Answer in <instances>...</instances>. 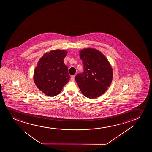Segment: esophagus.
<instances>
[{"instance_id":"1","label":"esophagus","mask_w":152,"mask_h":152,"mask_svg":"<svg viewBox=\"0 0 152 152\" xmlns=\"http://www.w3.org/2000/svg\"><path fill=\"white\" fill-rule=\"evenodd\" d=\"M75 75H73V76H71V80L72 81H73V80H74V79H75Z\"/></svg>"}]
</instances>
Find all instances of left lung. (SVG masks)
<instances>
[{"label":"left lung","mask_w":152,"mask_h":152,"mask_svg":"<svg viewBox=\"0 0 152 152\" xmlns=\"http://www.w3.org/2000/svg\"><path fill=\"white\" fill-rule=\"evenodd\" d=\"M83 64V73L78 74L75 80L86 97L94 99L102 96L113 79V69L108 61L96 49L86 48L79 52Z\"/></svg>","instance_id":"8db88e82"}]
</instances>
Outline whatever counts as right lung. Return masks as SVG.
I'll list each match as a JSON object with an SVG mask.
<instances>
[{"label": "right lung", "instance_id": "right-lung-1", "mask_svg": "<svg viewBox=\"0 0 152 152\" xmlns=\"http://www.w3.org/2000/svg\"><path fill=\"white\" fill-rule=\"evenodd\" d=\"M67 53L65 50H52L44 54L38 62L34 80L38 88L47 96L58 94L71 78L63 61Z\"/></svg>", "mask_w": 152, "mask_h": 152}]
</instances>
